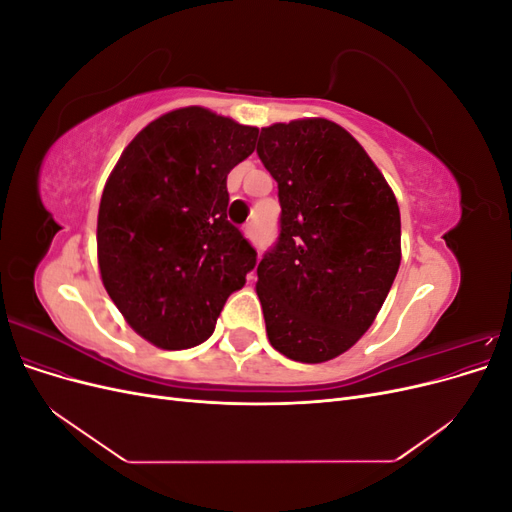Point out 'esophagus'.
<instances>
[{
    "mask_svg": "<svg viewBox=\"0 0 512 512\" xmlns=\"http://www.w3.org/2000/svg\"><path fill=\"white\" fill-rule=\"evenodd\" d=\"M243 232H245L247 239H254V237H256V235H254V224H247V226L243 228Z\"/></svg>",
    "mask_w": 512,
    "mask_h": 512,
    "instance_id": "1",
    "label": "esophagus"
}]
</instances>
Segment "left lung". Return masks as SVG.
<instances>
[{
	"label": "left lung",
	"instance_id": "obj_1",
	"mask_svg": "<svg viewBox=\"0 0 512 512\" xmlns=\"http://www.w3.org/2000/svg\"><path fill=\"white\" fill-rule=\"evenodd\" d=\"M258 158L277 181L280 237L258 262L271 346L322 363L359 342L401 262L393 190L356 138L314 117L260 130Z\"/></svg>",
	"mask_w": 512,
	"mask_h": 512
}]
</instances>
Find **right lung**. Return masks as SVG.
Instances as JSON below:
<instances>
[{
  "mask_svg": "<svg viewBox=\"0 0 512 512\" xmlns=\"http://www.w3.org/2000/svg\"><path fill=\"white\" fill-rule=\"evenodd\" d=\"M258 128L203 106L151 121L123 149L98 211L102 284L130 327L181 350L211 337L256 250L226 218V177Z\"/></svg>",
  "mask_w": 512,
  "mask_h": 512,
  "instance_id": "obj_1",
  "label": "right lung"
}]
</instances>
